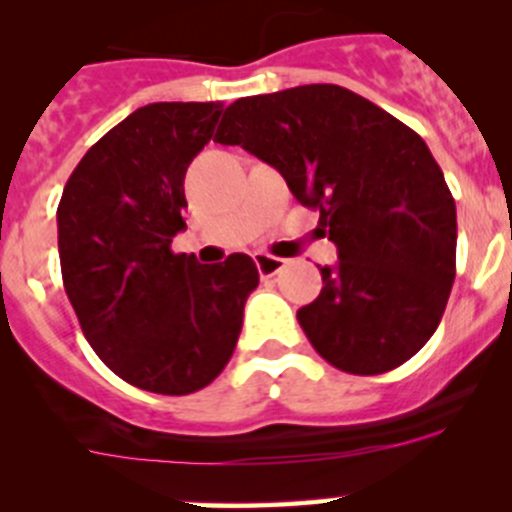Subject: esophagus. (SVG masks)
<instances>
[{"instance_id":"obj_1","label":"esophagus","mask_w":512,"mask_h":512,"mask_svg":"<svg viewBox=\"0 0 512 512\" xmlns=\"http://www.w3.org/2000/svg\"><path fill=\"white\" fill-rule=\"evenodd\" d=\"M252 260H255L257 272H260L262 277L277 275V272H280L287 262V260H282V257L267 255V252H255V255H252Z\"/></svg>"}]
</instances>
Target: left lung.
Masks as SVG:
<instances>
[{"label":"left lung","mask_w":512,"mask_h":512,"mask_svg":"<svg viewBox=\"0 0 512 512\" xmlns=\"http://www.w3.org/2000/svg\"><path fill=\"white\" fill-rule=\"evenodd\" d=\"M215 143L282 173L337 245L297 312L322 359L359 376L409 361L436 332L456 277V203L416 131L334 84L237 98Z\"/></svg>","instance_id":"left-lung-1"}]
</instances>
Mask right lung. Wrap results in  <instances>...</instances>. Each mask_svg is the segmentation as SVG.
Returning <instances> with one entry per match:
<instances>
[{"label":"right lung","mask_w":512,"mask_h":512,"mask_svg":"<svg viewBox=\"0 0 512 512\" xmlns=\"http://www.w3.org/2000/svg\"><path fill=\"white\" fill-rule=\"evenodd\" d=\"M220 116V101L138 108L89 148L56 210L61 277L86 342L153 394H193L225 369L260 282L240 252L200 265L170 250L185 227V170Z\"/></svg>","instance_id":"1"}]
</instances>
